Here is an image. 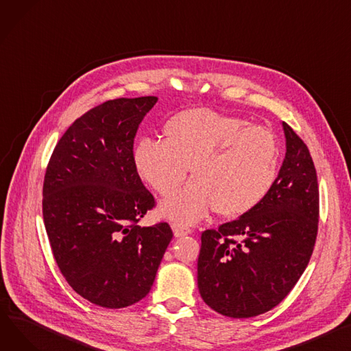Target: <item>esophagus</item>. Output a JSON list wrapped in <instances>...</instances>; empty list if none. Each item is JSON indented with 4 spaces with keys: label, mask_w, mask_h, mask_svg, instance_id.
I'll return each instance as SVG.
<instances>
[{
    "label": "esophagus",
    "mask_w": 351,
    "mask_h": 351,
    "mask_svg": "<svg viewBox=\"0 0 351 351\" xmlns=\"http://www.w3.org/2000/svg\"><path fill=\"white\" fill-rule=\"evenodd\" d=\"M172 230H173L175 237H183V236H188V234H191V232H192L191 228L184 227L182 224H176V223L172 224Z\"/></svg>",
    "instance_id": "1"
}]
</instances>
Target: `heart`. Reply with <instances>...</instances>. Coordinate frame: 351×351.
Returning <instances> with one entry per match:
<instances>
[{
  "label": "heart",
  "mask_w": 351,
  "mask_h": 351,
  "mask_svg": "<svg viewBox=\"0 0 351 351\" xmlns=\"http://www.w3.org/2000/svg\"><path fill=\"white\" fill-rule=\"evenodd\" d=\"M244 124L236 115L189 108L163 124V143L136 144L135 169L159 195L173 193L189 167L195 178L160 203L163 217L193 224L212 208L223 217H239L267 196L278 173V139L268 128Z\"/></svg>",
  "instance_id": "heart-1"
}]
</instances>
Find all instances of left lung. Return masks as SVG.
Instances as JSON below:
<instances>
[{
    "label": "left lung",
    "mask_w": 351,
    "mask_h": 351,
    "mask_svg": "<svg viewBox=\"0 0 351 351\" xmlns=\"http://www.w3.org/2000/svg\"><path fill=\"white\" fill-rule=\"evenodd\" d=\"M285 158L267 196L239 220L206 230L197 260L202 299L220 315L244 319L275 308L313 252L317 176L305 143L282 123Z\"/></svg>",
    "instance_id": "left-lung-1"
}]
</instances>
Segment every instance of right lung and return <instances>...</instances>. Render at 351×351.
I'll list each match as a JSON object with an SVG mask.
<instances>
[{
  "mask_svg": "<svg viewBox=\"0 0 351 351\" xmlns=\"http://www.w3.org/2000/svg\"><path fill=\"white\" fill-rule=\"evenodd\" d=\"M158 97L117 99L67 128L43 182V221L56 264L82 298L107 309L148 295L173 232L141 227L155 206L132 158L134 136Z\"/></svg>",
  "mask_w": 351,
  "mask_h": 351,
  "instance_id": "1",
  "label": "right lung"
}]
</instances>
